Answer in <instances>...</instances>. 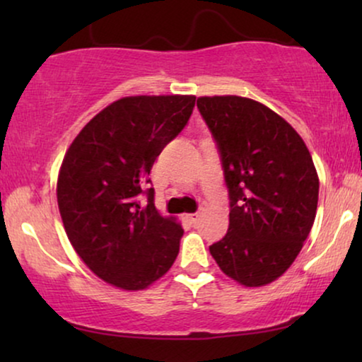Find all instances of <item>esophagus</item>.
I'll use <instances>...</instances> for the list:
<instances>
[{
	"instance_id": "obj_1",
	"label": "esophagus",
	"mask_w": 362,
	"mask_h": 362,
	"mask_svg": "<svg viewBox=\"0 0 362 362\" xmlns=\"http://www.w3.org/2000/svg\"><path fill=\"white\" fill-rule=\"evenodd\" d=\"M199 212H192V214H186V219L191 222V224H196L197 221H199Z\"/></svg>"
}]
</instances>
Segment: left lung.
I'll return each mask as SVG.
<instances>
[{
    "label": "left lung",
    "mask_w": 362,
    "mask_h": 362,
    "mask_svg": "<svg viewBox=\"0 0 362 362\" xmlns=\"http://www.w3.org/2000/svg\"><path fill=\"white\" fill-rule=\"evenodd\" d=\"M229 191V229L209 247L232 280L262 286L284 275L315 222L320 181L305 141L269 107L199 97Z\"/></svg>",
    "instance_id": "left-lung-1"
}]
</instances>
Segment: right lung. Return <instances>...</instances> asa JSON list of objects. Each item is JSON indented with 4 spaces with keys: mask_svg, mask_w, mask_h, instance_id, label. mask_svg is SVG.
<instances>
[{
    "mask_svg": "<svg viewBox=\"0 0 362 362\" xmlns=\"http://www.w3.org/2000/svg\"><path fill=\"white\" fill-rule=\"evenodd\" d=\"M194 103V95L120 98L82 128L64 156L57 180L64 229L88 269L118 288H146L175 264L182 227L163 217L155 189L143 187Z\"/></svg>",
    "mask_w": 362,
    "mask_h": 362,
    "instance_id": "obj_1",
    "label": "right lung"
}]
</instances>
